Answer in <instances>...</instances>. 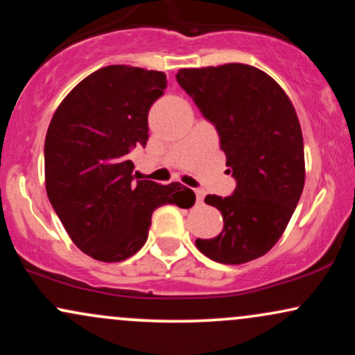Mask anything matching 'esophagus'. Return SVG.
Wrapping results in <instances>:
<instances>
[{
    "instance_id": "1",
    "label": "esophagus",
    "mask_w": 355,
    "mask_h": 355,
    "mask_svg": "<svg viewBox=\"0 0 355 355\" xmlns=\"http://www.w3.org/2000/svg\"><path fill=\"white\" fill-rule=\"evenodd\" d=\"M195 195H197V202H198V203H202L203 198H205V191L200 190V189L195 190Z\"/></svg>"
}]
</instances>
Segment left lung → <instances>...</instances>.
Masks as SVG:
<instances>
[{
	"label": "left lung",
	"instance_id": "8db88e82",
	"mask_svg": "<svg viewBox=\"0 0 355 355\" xmlns=\"http://www.w3.org/2000/svg\"><path fill=\"white\" fill-rule=\"evenodd\" d=\"M178 85L217 128L227 173L237 180L230 197L207 195L223 230L197 239L203 255L239 266L266 255L282 237L304 190V140L295 108L274 78L242 63L182 68Z\"/></svg>",
	"mask_w": 355,
	"mask_h": 355
}]
</instances>
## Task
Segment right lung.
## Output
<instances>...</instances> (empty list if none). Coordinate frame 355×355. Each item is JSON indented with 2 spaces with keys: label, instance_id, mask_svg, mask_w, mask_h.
Masks as SVG:
<instances>
[{
  "label": "right lung",
  "instance_id": "obj_1",
  "mask_svg": "<svg viewBox=\"0 0 355 355\" xmlns=\"http://www.w3.org/2000/svg\"><path fill=\"white\" fill-rule=\"evenodd\" d=\"M165 87L162 71L100 68L68 93L48 126V198L73 243L100 262L137 254L158 207L195 203V193L182 183L138 180L128 160L135 146L146 145L148 110Z\"/></svg>",
  "mask_w": 355,
  "mask_h": 355
}]
</instances>
